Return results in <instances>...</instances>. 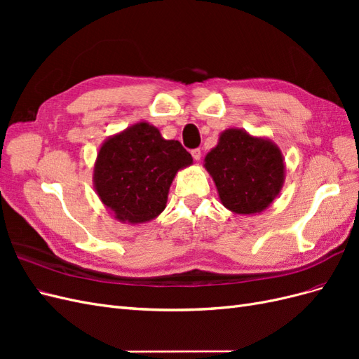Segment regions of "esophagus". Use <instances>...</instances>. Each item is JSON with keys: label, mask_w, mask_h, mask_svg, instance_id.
Returning <instances> with one entry per match:
<instances>
[{"label": "esophagus", "mask_w": 359, "mask_h": 359, "mask_svg": "<svg viewBox=\"0 0 359 359\" xmlns=\"http://www.w3.org/2000/svg\"><path fill=\"white\" fill-rule=\"evenodd\" d=\"M191 156H193V158H194V160L199 161V160H201V157H202L201 149H199V148H198V149H193V151H191Z\"/></svg>", "instance_id": "1"}]
</instances>
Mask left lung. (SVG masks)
<instances>
[{"label":"left lung","instance_id":"1","mask_svg":"<svg viewBox=\"0 0 359 359\" xmlns=\"http://www.w3.org/2000/svg\"><path fill=\"white\" fill-rule=\"evenodd\" d=\"M220 202L235 214L252 215L265 211L283 189L286 165L273 140L253 136L244 128H227L205 156Z\"/></svg>","mask_w":359,"mask_h":359}]
</instances>
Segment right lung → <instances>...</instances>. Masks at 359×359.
Instances as JSON below:
<instances>
[{
  "label": "right lung",
  "mask_w": 359,
  "mask_h": 359,
  "mask_svg": "<svg viewBox=\"0 0 359 359\" xmlns=\"http://www.w3.org/2000/svg\"><path fill=\"white\" fill-rule=\"evenodd\" d=\"M191 163L178 140H166L157 127L139 121L102 144L93 184L115 220L142 224L166 208L173 178Z\"/></svg>",
  "instance_id": "add662e5"
}]
</instances>
